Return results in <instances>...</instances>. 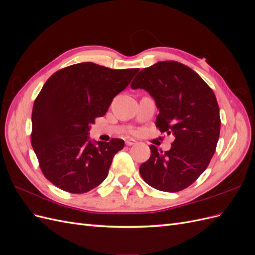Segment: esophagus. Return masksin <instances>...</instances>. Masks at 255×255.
<instances>
[{
	"instance_id": "obj_1",
	"label": "esophagus",
	"mask_w": 255,
	"mask_h": 255,
	"mask_svg": "<svg viewBox=\"0 0 255 255\" xmlns=\"http://www.w3.org/2000/svg\"><path fill=\"white\" fill-rule=\"evenodd\" d=\"M137 141L136 140H134V139H127L126 140V144L127 145H133V144H135Z\"/></svg>"
}]
</instances>
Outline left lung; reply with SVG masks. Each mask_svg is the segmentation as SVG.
Segmentation results:
<instances>
[{
    "instance_id": "left-lung-1",
    "label": "left lung",
    "mask_w": 255,
    "mask_h": 255,
    "mask_svg": "<svg viewBox=\"0 0 255 255\" xmlns=\"http://www.w3.org/2000/svg\"><path fill=\"white\" fill-rule=\"evenodd\" d=\"M130 87L149 92L159 110L156 128L174 135L169 151L150 145L151 156L139 167L141 177L161 191L187 188L207 168L219 139V106L212 88L192 69L174 60L142 69Z\"/></svg>"
}]
</instances>
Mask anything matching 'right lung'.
I'll return each instance as SVG.
<instances>
[{
  "label": "right lung",
  "instance_id": "right-lung-1",
  "mask_svg": "<svg viewBox=\"0 0 255 255\" xmlns=\"http://www.w3.org/2000/svg\"><path fill=\"white\" fill-rule=\"evenodd\" d=\"M138 71L81 63L60 69L45 82L33 106L30 142L52 184L84 194L106 179L125 141L112 138L95 145L89 140V126L103 117Z\"/></svg>",
  "mask_w": 255,
  "mask_h": 255
}]
</instances>
